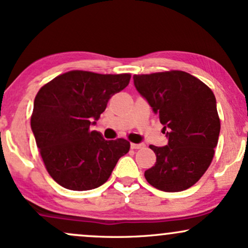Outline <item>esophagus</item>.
<instances>
[{
	"mask_svg": "<svg viewBox=\"0 0 248 248\" xmlns=\"http://www.w3.org/2000/svg\"><path fill=\"white\" fill-rule=\"evenodd\" d=\"M130 147H132V149H140V148L144 147V144L143 143H130Z\"/></svg>",
	"mask_w": 248,
	"mask_h": 248,
	"instance_id": "obj_1",
	"label": "esophagus"
}]
</instances>
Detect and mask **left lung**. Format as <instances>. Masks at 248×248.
Here are the masks:
<instances>
[{"instance_id": "8db88e82", "label": "left lung", "mask_w": 248, "mask_h": 248, "mask_svg": "<svg viewBox=\"0 0 248 248\" xmlns=\"http://www.w3.org/2000/svg\"><path fill=\"white\" fill-rule=\"evenodd\" d=\"M133 79L136 91L164 124L168 139L167 146H150L156 163L144 171V177L161 191L189 189L205 173L218 143L220 121L215 94L203 81L183 71Z\"/></svg>"}]
</instances>
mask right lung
Listing matches in <instances>:
<instances>
[{"label": "right lung", "instance_id": "right-lung-1", "mask_svg": "<svg viewBox=\"0 0 248 248\" xmlns=\"http://www.w3.org/2000/svg\"><path fill=\"white\" fill-rule=\"evenodd\" d=\"M130 75L70 71L37 93L31 129L47 172L59 186L86 191L109 178L127 140L107 141L91 126L96 124L114 93L129 84Z\"/></svg>", "mask_w": 248, "mask_h": 248}]
</instances>
